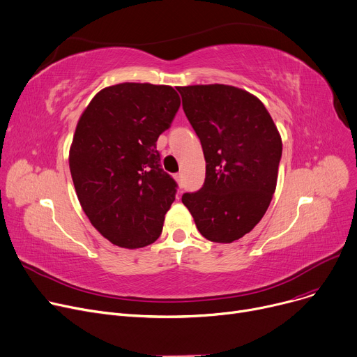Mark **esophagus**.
<instances>
[{"instance_id": "esophagus-1", "label": "esophagus", "mask_w": 357, "mask_h": 357, "mask_svg": "<svg viewBox=\"0 0 357 357\" xmlns=\"http://www.w3.org/2000/svg\"><path fill=\"white\" fill-rule=\"evenodd\" d=\"M175 179H176L179 188H182V186H183V183H182V175H181V174H176V175H175Z\"/></svg>"}]
</instances>
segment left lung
<instances>
[{"label": "left lung", "mask_w": 357, "mask_h": 357, "mask_svg": "<svg viewBox=\"0 0 357 357\" xmlns=\"http://www.w3.org/2000/svg\"><path fill=\"white\" fill-rule=\"evenodd\" d=\"M178 91L206 162L202 188L183 194L182 202L206 240H240L264 217L275 191L280 133L266 106L245 90L208 84Z\"/></svg>", "instance_id": "8db88e82"}]
</instances>
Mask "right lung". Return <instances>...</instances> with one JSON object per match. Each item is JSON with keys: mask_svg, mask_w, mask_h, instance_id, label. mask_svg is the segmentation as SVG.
Masks as SVG:
<instances>
[{"mask_svg": "<svg viewBox=\"0 0 357 357\" xmlns=\"http://www.w3.org/2000/svg\"><path fill=\"white\" fill-rule=\"evenodd\" d=\"M179 106L171 86L122 83L100 90L80 117L71 178L91 225L114 245L142 248L159 238L178 183L162 169L156 142Z\"/></svg>", "mask_w": 357, "mask_h": 357, "instance_id": "add662e5", "label": "right lung"}]
</instances>
